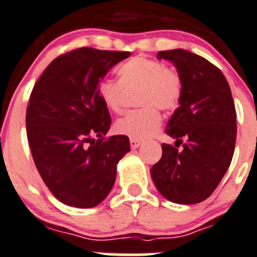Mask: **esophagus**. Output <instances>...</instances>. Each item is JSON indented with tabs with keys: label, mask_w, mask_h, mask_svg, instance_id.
<instances>
[{
	"label": "esophagus",
	"mask_w": 257,
	"mask_h": 257,
	"mask_svg": "<svg viewBox=\"0 0 257 257\" xmlns=\"http://www.w3.org/2000/svg\"><path fill=\"white\" fill-rule=\"evenodd\" d=\"M142 143H143V142L138 141V139H131V147L133 148V149H137V148L141 147Z\"/></svg>",
	"instance_id": "34e87169"
}]
</instances>
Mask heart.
Here are the masks:
<instances>
[{
    "instance_id": "b5f03b06",
    "label": "heart",
    "mask_w": 257,
    "mask_h": 257,
    "mask_svg": "<svg viewBox=\"0 0 257 257\" xmlns=\"http://www.w3.org/2000/svg\"><path fill=\"white\" fill-rule=\"evenodd\" d=\"M119 82L103 78L97 87V95L108 110L119 113L125 90L139 87L138 102L142 108L128 112L114 124L120 136L131 139L152 137L162 124V110H173L179 105L183 83L175 71L163 62L148 57H133L119 68Z\"/></svg>"
}]
</instances>
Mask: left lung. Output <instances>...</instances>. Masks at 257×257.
<instances>
[{"instance_id":"obj_1","label":"left lung","mask_w":257,"mask_h":257,"mask_svg":"<svg viewBox=\"0 0 257 257\" xmlns=\"http://www.w3.org/2000/svg\"><path fill=\"white\" fill-rule=\"evenodd\" d=\"M183 83L179 108L165 129L175 147L163 144V155L150 169L158 191L172 203L208 199L229 169L236 142V112L229 83L208 59L185 49L160 51ZM181 144L180 151L177 147Z\"/></svg>"}]
</instances>
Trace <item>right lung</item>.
I'll list each match as a JSON object with an SVG mask.
<instances>
[{
  "instance_id": "1",
  "label": "right lung",
  "mask_w": 257,
  "mask_h": 257,
  "mask_svg": "<svg viewBox=\"0 0 257 257\" xmlns=\"http://www.w3.org/2000/svg\"><path fill=\"white\" fill-rule=\"evenodd\" d=\"M129 56L74 49L52 61L33 87L26 113L28 144L41 178L66 205L102 203L114 185L116 164L131 150L128 137L104 138L112 120L97 95L99 80Z\"/></svg>"
}]
</instances>
